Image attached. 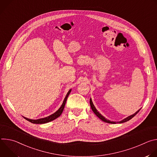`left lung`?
I'll return each instance as SVG.
<instances>
[{"mask_svg": "<svg viewBox=\"0 0 157 157\" xmlns=\"http://www.w3.org/2000/svg\"><path fill=\"white\" fill-rule=\"evenodd\" d=\"M90 105H91V109H92V110H93V111L94 112V113L101 119V120H102V121H104V122H107V123H109V124H117V123H119V124H121V123H124V122H127V121H128L129 120H130L131 119H132L134 116H135L140 111V110L141 109V108L140 109H139L136 113H134L133 114H132V115H131V116H128L127 117H126V118H125L124 119H123V120H122L121 121H119V122H114V121H109V120H108V119H105L104 116H102L99 112L98 111V110L96 109V107H95V106L94 105V104H93V101H92V99H91V98L90 99Z\"/></svg>", "mask_w": 157, "mask_h": 157, "instance_id": "1", "label": "left lung"}]
</instances>
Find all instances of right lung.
I'll use <instances>...</instances> for the list:
<instances>
[{"mask_svg":"<svg viewBox=\"0 0 157 157\" xmlns=\"http://www.w3.org/2000/svg\"><path fill=\"white\" fill-rule=\"evenodd\" d=\"M71 91V89H70L69 91L68 92V93H67L63 102V104H61V107L58 109V110L57 111H56L55 113L52 114V115L48 116V117H44V118H41V119H28V118H26L25 117L23 116V117L24 119H25L27 121L33 123V124H45V123H48L49 122H51L55 119H56V118H58V117L60 116V115L62 114L63 111V109L64 108V105H65V104H66V100L67 99H68V97L69 96V94H70Z\"/></svg>","mask_w":157,"mask_h":157,"instance_id":"add662e5","label":"right lung"}]
</instances>
